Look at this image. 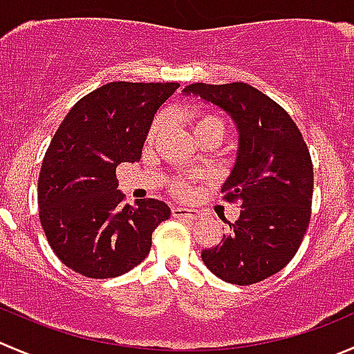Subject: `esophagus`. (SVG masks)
<instances>
[{
	"instance_id": "34e87169",
	"label": "esophagus",
	"mask_w": 354,
	"mask_h": 354,
	"mask_svg": "<svg viewBox=\"0 0 354 354\" xmlns=\"http://www.w3.org/2000/svg\"><path fill=\"white\" fill-rule=\"evenodd\" d=\"M171 212H173V218H187V219H195L197 218V211L195 209H188V207H181V205H174L173 209H171Z\"/></svg>"
}]
</instances>
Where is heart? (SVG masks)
Returning <instances> with one entry per match:
<instances>
[{
	"label": "heart",
	"mask_w": 354,
	"mask_h": 354,
	"mask_svg": "<svg viewBox=\"0 0 354 354\" xmlns=\"http://www.w3.org/2000/svg\"><path fill=\"white\" fill-rule=\"evenodd\" d=\"M185 119H187L188 126H190L195 138H198V136L202 135H209V133H212V135H216L218 138H221L225 126H223V121L218 115L205 114V112H188V114L185 115ZM162 128L164 115H157L152 121V124H150L149 133H147V142H153V140L157 138V135L162 131ZM173 188L178 194H187V187H185L183 183H180V181H174Z\"/></svg>",
	"instance_id": "1"
}]
</instances>
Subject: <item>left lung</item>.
<instances>
[{
  "mask_svg": "<svg viewBox=\"0 0 354 354\" xmlns=\"http://www.w3.org/2000/svg\"><path fill=\"white\" fill-rule=\"evenodd\" d=\"M183 95L221 109L239 135L236 157L221 192L240 201V216L204 264L228 283L250 286L294 257L310 225L313 164L290 115L245 82L187 86Z\"/></svg>",
  "mask_w": 354,
  "mask_h": 354,
  "instance_id": "obj_1",
  "label": "left lung"
}]
</instances>
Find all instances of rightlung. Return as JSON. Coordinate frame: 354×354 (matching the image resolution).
I'll return each instance as SVG.
<instances>
[{
	"mask_svg": "<svg viewBox=\"0 0 354 354\" xmlns=\"http://www.w3.org/2000/svg\"><path fill=\"white\" fill-rule=\"evenodd\" d=\"M178 82H109L82 97L55 133L37 181L39 219L58 259L88 279L128 273L171 216L166 202L122 205L115 167L142 159L153 115Z\"/></svg>",
	"mask_w": 354,
	"mask_h": 354,
	"instance_id": "1",
	"label": "right lung"
}]
</instances>
